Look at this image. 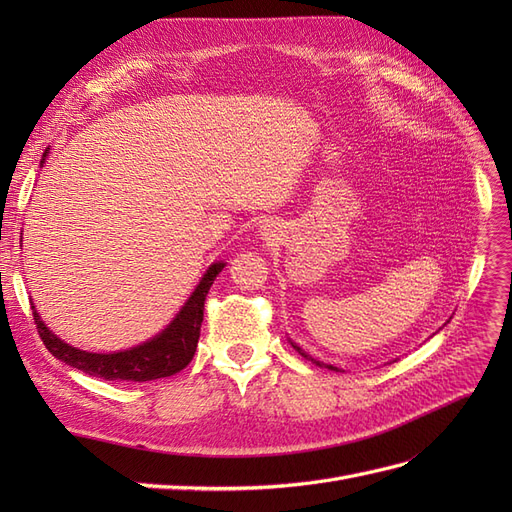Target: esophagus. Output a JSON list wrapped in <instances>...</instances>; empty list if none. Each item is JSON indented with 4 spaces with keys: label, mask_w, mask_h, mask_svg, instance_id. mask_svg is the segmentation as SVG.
I'll return each instance as SVG.
<instances>
[{
    "label": "esophagus",
    "mask_w": 512,
    "mask_h": 512,
    "mask_svg": "<svg viewBox=\"0 0 512 512\" xmlns=\"http://www.w3.org/2000/svg\"><path fill=\"white\" fill-rule=\"evenodd\" d=\"M265 230H269V228H265Z\"/></svg>",
    "instance_id": "obj_1"
}]
</instances>
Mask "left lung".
I'll list each match as a JSON object with an SVG mask.
<instances>
[{"mask_svg": "<svg viewBox=\"0 0 512 512\" xmlns=\"http://www.w3.org/2000/svg\"><path fill=\"white\" fill-rule=\"evenodd\" d=\"M290 344H292V342H290ZM292 348H294V350H297V352H299V354L303 356V359H305V361H312V363H314V365H318V367H327V369H335V371H337V367H333V365H327V363H322V361H316L312 354H307V352H305V350H301V348H299L297 344H292Z\"/></svg>", "mask_w": 512, "mask_h": 512, "instance_id": "obj_1", "label": "left lung"}]
</instances>
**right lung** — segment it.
<instances>
[{"mask_svg":"<svg viewBox=\"0 0 512 512\" xmlns=\"http://www.w3.org/2000/svg\"><path fill=\"white\" fill-rule=\"evenodd\" d=\"M46 153H49V149L44 151V158ZM222 269L224 262H213L203 275V280L196 286V290L190 294V299L181 307V312L175 316V320L170 322L160 335L136 348L113 354H98L72 348L70 344L61 342L57 335L49 331V327L40 320L36 307L32 305L38 335L46 350H49L55 359L102 380L147 382L173 376L192 361L200 337V324H203L205 299L213 280Z\"/></svg>","mask_w":512,"mask_h":512,"instance_id":"add662e5","label":"right lung"}]
</instances>
